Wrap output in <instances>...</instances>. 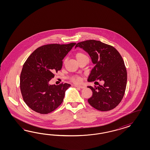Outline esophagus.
I'll return each mask as SVG.
<instances>
[{"mask_svg": "<svg viewBox=\"0 0 150 150\" xmlns=\"http://www.w3.org/2000/svg\"><path fill=\"white\" fill-rule=\"evenodd\" d=\"M74 86L77 87V88H85V86H81V85H75Z\"/></svg>", "mask_w": 150, "mask_h": 150, "instance_id": "esophagus-1", "label": "esophagus"}]
</instances>
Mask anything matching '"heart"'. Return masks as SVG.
Returning <instances> with one entry per match:
<instances>
[{"instance_id": "b5f03b06", "label": "heart", "mask_w": 150, "mask_h": 150, "mask_svg": "<svg viewBox=\"0 0 150 150\" xmlns=\"http://www.w3.org/2000/svg\"><path fill=\"white\" fill-rule=\"evenodd\" d=\"M86 55L85 54L83 53H82V52H77V53L75 55L76 58L77 60L81 59L82 58H83V57H86ZM74 81L75 82H79L80 81V80L79 79H75L74 80Z\"/></svg>"}]
</instances>
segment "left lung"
Listing matches in <instances>:
<instances>
[{"instance_id": "1", "label": "left lung", "mask_w": 150, "mask_h": 150, "mask_svg": "<svg viewBox=\"0 0 150 150\" xmlns=\"http://www.w3.org/2000/svg\"><path fill=\"white\" fill-rule=\"evenodd\" d=\"M77 47L88 53L95 64L87 81L104 82L103 86H87L92 91L88 102L100 111L114 109L123 99L127 82V69L121 55L113 46L93 40L79 42L75 48Z\"/></svg>"}]
</instances>
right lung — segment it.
<instances>
[{"label":"right lung","instance_id":"right-lung-1","mask_svg":"<svg viewBox=\"0 0 150 150\" xmlns=\"http://www.w3.org/2000/svg\"><path fill=\"white\" fill-rule=\"evenodd\" d=\"M75 45H42L25 62L20 74V90L24 102L35 112L50 113L63 102L65 91L71 85H51L49 82L54 77V73L62 69L63 59Z\"/></svg>","mask_w":150,"mask_h":150}]
</instances>
